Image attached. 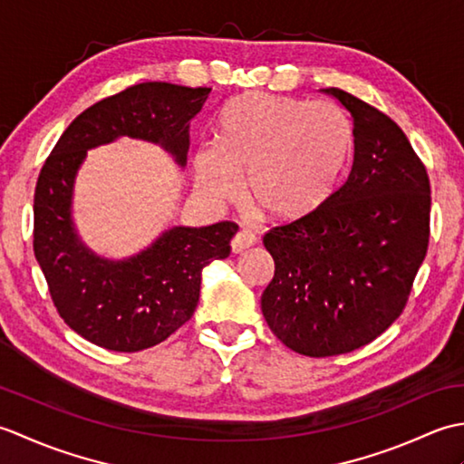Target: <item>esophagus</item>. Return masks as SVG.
Instances as JSON below:
<instances>
[{
  "mask_svg": "<svg viewBox=\"0 0 464 464\" xmlns=\"http://www.w3.org/2000/svg\"><path fill=\"white\" fill-rule=\"evenodd\" d=\"M255 243H257V237H255L251 231L241 229V231L235 233V237L231 239V249H233V253H241L245 249L253 247Z\"/></svg>",
  "mask_w": 464,
  "mask_h": 464,
  "instance_id": "1",
  "label": "esophagus"
}]
</instances>
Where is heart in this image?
Masks as SVG:
<instances>
[{"instance_id": "obj_1", "label": "heart", "mask_w": 464, "mask_h": 464, "mask_svg": "<svg viewBox=\"0 0 464 464\" xmlns=\"http://www.w3.org/2000/svg\"><path fill=\"white\" fill-rule=\"evenodd\" d=\"M353 130L337 105L253 93L221 120L219 143L197 153L195 185L209 203L239 193L273 219H297L323 203L347 161Z\"/></svg>"}]
</instances>
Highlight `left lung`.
<instances>
[{
	"instance_id": "8db88e82",
	"label": "left lung",
	"mask_w": 464,
	"mask_h": 464,
	"mask_svg": "<svg viewBox=\"0 0 464 464\" xmlns=\"http://www.w3.org/2000/svg\"><path fill=\"white\" fill-rule=\"evenodd\" d=\"M353 121L349 177L317 209L263 237L275 261L261 297L269 329L307 357L362 347L402 313L429 247L430 185L401 127L329 87Z\"/></svg>"
}]
</instances>
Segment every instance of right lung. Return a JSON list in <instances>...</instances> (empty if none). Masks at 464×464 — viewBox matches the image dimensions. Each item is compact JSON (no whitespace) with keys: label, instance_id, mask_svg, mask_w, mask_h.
I'll list each match as a JSON object with an SVG mask.
<instances>
[{"label":"right lung","instance_id":"1","mask_svg":"<svg viewBox=\"0 0 464 464\" xmlns=\"http://www.w3.org/2000/svg\"><path fill=\"white\" fill-rule=\"evenodd\" d=\"M211 87L147 82L77 115L39 173L34 197V253L53 304L69 327L97 347L135 353L165 341L195 313L201 271L231 253L239 227H171L125 259L93 253L75 231V177L93 147L120 137L161 145L179 167L189 153V123Z\"/></svg>","mask_w":464,"mask_h":464}]
</instances>
